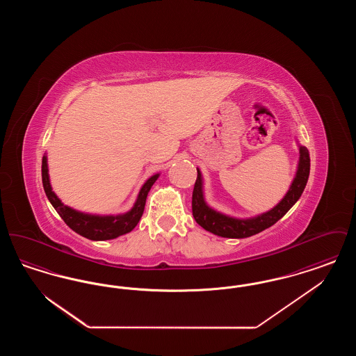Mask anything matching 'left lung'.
I'll return each instance as SVG.
<instances>
[{"mask_svg":"<svg viewBox=\"0 0 356 356\" xmlns=\"http://www.w3.org/2000/svg\"><path fill=\"white\" fill-rule=\"evenodd\" d=\"M299 153L300 157L296 176L286 196L282 199L280 203L275 205L271 211L250 219L231 218L208 207V204L204 200L202 172L197 170V179L192 193V213L195 220L199 225H202L205 231H209L218 236L229 238L252 236L270 228L276 221L280 220L291 209V207L299 200L307 186V180L309 176V153L308 149L302 145L299 147Z\"/></svg>","mask_w":356,"mask_h":356,"instance_id":"8db88e82","label":"left lung"}]
</instances>
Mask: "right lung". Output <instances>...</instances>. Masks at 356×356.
Here are the masks:
<instances>
[{"instance_id": "add662e5", "label": "right lung", "mask_w": 356, "mask_h": 356, "mask_svg": "<svg viewBox=\"0 0 356 356\" xmlns=\"http://www.w3.org/2000/svg\"><path fill=\"white\" fill-rule=\"evenodd\" d=\"M41 172H42L44 191L53 208L57 211L61 219L65 221L69 228H72L79 235L90 240H109V238H116L131 232L141 219L148 192L159 177V173H156L145 181V184L140 189V193L137 196L134 208L129 212L118 215V216H99V215H89V213L79 212L61 203V200L51 191L47 156L42 157Z\"/></svg>"}]
</instances>
